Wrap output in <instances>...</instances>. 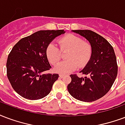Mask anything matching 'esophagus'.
<instances>
[{"instance_id": "1", "label": "esophagus", "mask_w": 125, "mask_h": 125, "mask_svg": "<svg viewBox=\"0 0 125 125\" xmlns=\"http://www.w3.org/2000/svg\"><path fill=\"white\" fill-rule=\"evenodd\" d=\"M59 76H60V78H62V77H63V76H64V75L62 74H60V75H59Z\"/></svg>"}]
</instances>
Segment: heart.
I'll use <instances>...</instances> for the list:
<instances>
[{
    "mask_svg": "<svg viewBox=\"0 0 125 125\" xmlns=\"http://www.w3.org/2000/svg\"><path fill=\"white\" fill-rule=\"evenodd\" d=\"M60 49L53 43L47 46L46 56L52 64H56L62 58V52L68 51L66 55L67 60L62 62L54 67V71L59 73H71L77 67H85L90 61L93 53V48L90 43L83 41L81 37L68 34L58 40Z\"/></svg>",
    "mask_w": 125,
    "mask_h": 125,
    "instance_id": "b5f03b06",
    "label": "heart"
}]
</instances>
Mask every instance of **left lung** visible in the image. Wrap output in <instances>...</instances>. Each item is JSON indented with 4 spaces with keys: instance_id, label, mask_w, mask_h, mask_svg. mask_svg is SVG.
Returning <instances> with one entry per match:
<instances>
[{
    "instance_id": "left-lung-1",
    "label": "left lung",
    "mask_w": 125,
    "mask_h": 125,
    "mask_svg": "<svg viewBox=\"0 0 125 125\" xmlns=\"http://www.w3.org/2000/svg\"><path fill=\"white\" fill-rule=\"evenodd\" d=\"M72 32L88 40L93 53L90 61L80 72L87 76L79 77L71 75L72 81L67 85V90L77 100L92 102L103 97L111 88L118 72L116 55L111 45L99 34L89 30Z\"/></svg>"
}]
</instances>
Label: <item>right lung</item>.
<instances>
[{
  "label": "right lung",
  "mask_w": 125,
  "mask_h": 125,
  "mask_svg": "<svg viewBox=\"0 0 125 125\" xmlns=\"http://www.w3.org/2000/svg\"><path fill=\"white\" fill-rule=\"evenodd\" d=\"M63 30H40L23 38L14 45L6 62L7 77L14 90L30 100L48 95L59 75L47 73L51 68L46 50Z\"/></svg>",
  "instance_id": "1"
}]
</instances>
